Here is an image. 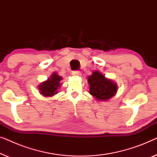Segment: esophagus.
I'll return each mask as SVG.
<instances>
[{"mask_svg":"<svg viewBox=\"0 0 157 157\" xmlns=\"http://www.w3.org/2000/svg\"><path fill=\"white\" fill-rule=\"evenodd\" d=\"M72 75L75 76H79L81 75V73L79 71H74L72 72Z\"/></svg>","mask_w":157,"mask_h":157,"instance_id":"obj_1","label":"esophagus"}]
</instances>
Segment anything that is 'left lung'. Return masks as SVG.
<instances>
[{
	"mask_svg": "<svg viewBox=\"0 0 157 157\" xmlns=\"http://www.w3.org/2000/svg\"><path fill=\"white\" fill-rule=\"evenodd\" d=\"M88 82L90 85V94L98 100H108L114 96L117 91V84L105 78L104 75L98 71H94L88 78Z\"/></svg>",
	"mask_w": 157,
	"mask_h": 157,
	"instance_id": "8db88e82",
	"label": "left lung"
}]
</instances>
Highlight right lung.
<instances>
[{
	"mask_svg": "<svg viewBox=\"0 0 157 157\" xmlns=\"http://www.w3.org/2000/svg\"><path fill=\"white\" fill-rule=\"evenodd\" d=\"M62 78L58 76L56 73H53L48 81L42 83L39 86L40 94L45 96H51L57 94V89L60 86V81Z\"/></svg>",
	"mask_w": 157,
	"mask_h": 157,
	"instance_id": "right-lung-1",
	"label": "right lung"
}]
</instances>
